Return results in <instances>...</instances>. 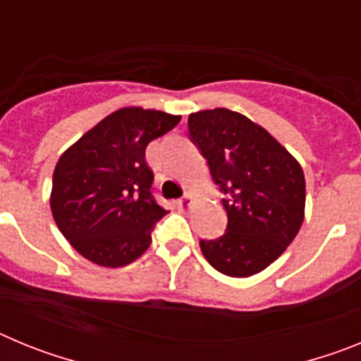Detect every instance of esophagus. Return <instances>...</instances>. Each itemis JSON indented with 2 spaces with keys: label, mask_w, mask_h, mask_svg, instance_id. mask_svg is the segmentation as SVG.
Here are the masks:
<instances>
[{
  "label": "esophagus",
  "mask_w": 361,
  "mask_h": 361,
  "mask_svg": "<svg viewBox=\"0 0 361 361\" xmlns=\"http://www.w3.org/2000/svg\"><path fill=\"white\" fill-rule=\"evenodd\" d=\"M195 195H191V193H186V195H184L183 197V199H180V200H177V204H178V208H190V206H191V204H193V202H195Z\"/></svg>",
  "instance_id": "esophagus-1"
}]
</instances>
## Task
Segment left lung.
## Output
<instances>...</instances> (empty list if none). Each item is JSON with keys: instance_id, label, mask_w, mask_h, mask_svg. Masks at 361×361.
I'll use <instances>...</instances> for the list:
<instances>
[{"instance_id": "obj_1", "label": "left lung", "mask_w": 361, "mask_h": 361, "mask_svg": "<svg viewBox=\"0 0 361 361\" xmlns=\"http://www.w3.org/2000/svg\"><path fill=\"white\" fill-rule=\"evenodd\" d=\"M188 126L224 191L228 213L224 235L200 240V251L222 275H257L288 250L302 228L304 170L266 128L238 111H195Z\"/></svg>"}]
</instances>
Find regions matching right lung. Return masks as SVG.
Masks as SVG:
<instances>
[{"label": "right lung", "mask_w": 361, "mask_h": 361, "mask_svg": "<svg viewBox=\"0 0 361 361\" xmlns=\"http://www.w3.org/2000/svg\"><path fill=\"white\" fill-rule=\"evenodd\" d=\"M180 116L124 106L99 121L61 153L54 168L50 209L73 250L103 267H123L152 244L166 209L153 199L146 146Z\"/></svg>", "instance_id": "1"}]
</instances>
